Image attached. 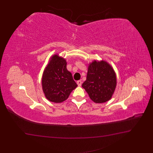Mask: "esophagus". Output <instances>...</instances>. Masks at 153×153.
Masks as SVG:
<instances>
[{
	"instance_id": "esophagus-1",
	"label": "esophagus",
	"mask_w": 153,
	"mask_h": 153,
	"mask_svg": "<svg viewBox=\"0 0 153 153\" xmlns=\"http://www.w3.org/2000/svg\"><path fill=\"white\" fill-rule=\"evenodd\" d=\"M77 84H78V86H81L82 85V81L81 80H78V81H77Z\"/></svg>"
}]
</instances>
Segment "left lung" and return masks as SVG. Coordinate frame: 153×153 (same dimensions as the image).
Here are the masks:
<instances>
[{
	"label": "left lung",
	"instance_id": "1",
	"mask_svg": "<svg viewBox=\"0 0 153 153\" xmlns=\"http://www.w3.org/2000/svg\"><path fill=\"white\" fill-rule=\"evenodd\" d=\"M117 86L116 74L105 60H93L88 64L86 80L82 87L96 103H103L112 98Z\"/></svg>",
	"mask_w": 153,
	"mask_h": 153
}]
</instances>
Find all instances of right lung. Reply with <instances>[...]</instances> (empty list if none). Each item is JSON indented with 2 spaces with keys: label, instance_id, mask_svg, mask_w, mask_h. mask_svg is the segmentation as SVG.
<instances>
[{
  "label": "right lung",
  "instance_id": "1",
  "mask_svg": "<svg viewBox=\"0 0 153 153\" xmlns=\"http://www.w3.org/2000/svg\"><path fill=\"white\" fill-rule=\"evenodd\" d=\"M66 66V59L55 53L50 57L45 68L41 85L45 98L50 101L63 102L78 86Z\"/></svg>",
  "mask_w": 153,
  "mask_h": 153
}]
</instances>
